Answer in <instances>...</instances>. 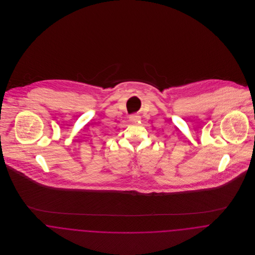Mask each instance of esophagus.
Segmentation results:
<instances>
[{"label":"esophagus","instance_id":"34e87169","mask_svg":"<svg viewBox=\"0 0 255 255\" xmlns=\"http://www.w3.org/2000/svg\"><path fill=\"white\" fill-rule=\"evenodd\" d=\"M129 120H130V122H132V123H134V122H139V121H140V117H139L138 115H132V116H130Z\"/></svg>","mask_w":255,"mask_h":255}]
</instances>
